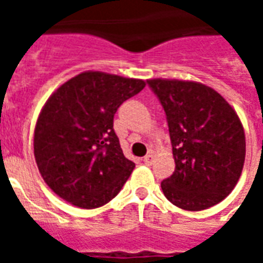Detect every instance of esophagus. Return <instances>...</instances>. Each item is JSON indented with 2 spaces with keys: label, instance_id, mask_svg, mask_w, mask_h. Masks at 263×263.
Masks as SVG:
<instances>
[{
  "label": "esophagus",
  "instance_id": "obj_1",
  "mask_svg": "<svg viewBox=\"0 0 263 263\" xmlns=\"http://www.w3.org/2000/svg\"><path fill=\"white\" fill-rule=\"evenodd\" d=\"M152 162H154V155H146V156H143V163L145 165H152Z\"/></svg>",
  "mask_w": 263,
  "mask_h": 263
}]
</instances>
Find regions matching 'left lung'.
I'll return each mask as SVG.
<instances>
[{
    "mask_svg": "<svg viewBox=\"0 0 263 263\" xmlns=\"http://www.w3.org/2000/svg\"><path fill=\"white\" fill-rule=\"evenodd\" d=\"M165 109L173 175L160 183L177 207L200 211L231 193L245 162V134L237 112L220 94L201 83L148 80Z\"/></svg>",
    "mask_w": 263,
    "mask_h": 263,
    "instance_id": "obj_1",
    "label": "left lung"
}]
</instances>
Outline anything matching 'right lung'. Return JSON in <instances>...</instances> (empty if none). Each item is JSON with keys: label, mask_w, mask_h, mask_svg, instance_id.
Here are the masks:
<instances>
[{"label": "right lung", "mask_w": 263, "mask_h": 263, "mask_svg": "<svg viewBox=\"0 0 263 263\" xmlns=\"http://www.w3.org/2000/svg\"><path fill=\"white\" fill-rule=\"evenodd\" d=\"M143 87V80L86 71L50 96L37 118L33 152L59 197L97 209L120 193L135 163L122 154L114 115Z\"/></svg>", "instance_id": "right-lung-1"}]
</instances>
